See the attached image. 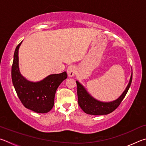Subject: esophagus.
Here are the masks:
<instances>
[{
	"label": "esophagus",
	"instance_id": "34e87169",
	"mask_svg": "<svg viewBox=\"0 0 146 146\" xmlns=\"http://www.w3.org/2000/svg\"><path fill=\"white\" fill-rule=\"evenodd\" d=\"M76 72V67L74 65H70L67 68L66 72L68 74L69 77H73L75 75Z\"/></svg>",
	"mask_w": 146,
	"mask_h": 146
}]
</instances>
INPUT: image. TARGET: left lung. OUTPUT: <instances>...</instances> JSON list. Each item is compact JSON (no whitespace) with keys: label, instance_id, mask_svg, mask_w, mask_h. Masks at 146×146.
<instances>
[{"label":"left lung","instance_id":"8db88e82","mask_svg":"<svg viewBox=\"0 0 146 146\" xmlns=\"http://www.w3.org/2000/svg\"><path fill=\"white\" fill-rule=\"evenodd\" d=\"M132 76L133 74L130 78L128 85L123 94L117 100L110 102V103H102V102L94 99L92 97H91L86 92L83 86L78 81H76L78 86L77 94L79 105L83 110V111L87 114L94 115H106L111 113L116 108H118L124 97L126 96L131 84Z\"/></svg>","mask_w":146,"mask_h":146}]
</instances>
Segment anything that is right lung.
I'll return each mask as SVG.
<instances>
[{
  "label": "right lung",
  "mask_w": 146,
  "mask_h": 146,
  "mask_svg": "<svg viewBox=\"0 0 146 146\" xmlns=\"http://www.w3.org/2000/svg\"><path fill=\"white\" fill-rule=\"evenodd\" d=\"M17 46L11 67L12 82L17 94L25 108L39 113H45L52 108L56 90L67 78L66 72L48 76L38 83H32L20 74L19 68V48Z\"/></svg>",
  "instance_id": "add662e5"
}]
</instances>
